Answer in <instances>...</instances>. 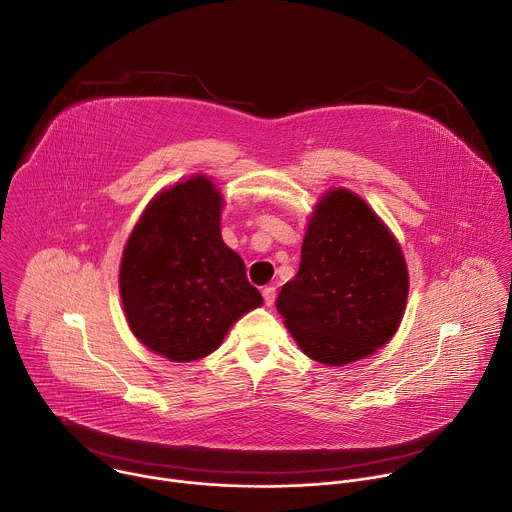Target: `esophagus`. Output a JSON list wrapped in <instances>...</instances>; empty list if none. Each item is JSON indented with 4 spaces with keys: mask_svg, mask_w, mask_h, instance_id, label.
Returning <instances> with one entry per match:
<instances>
[{
    "mask_svg": "<svg viewBox=\"0 0 512 512\" xmlns=\"http://www.w3.org/2000/svg\"><path fill=\"white\" fill-rule=\"evenodd\" d=\"M263 300H265V306H273V302H275V287L273 285L263 287Z\"/></svg>",
    "mask_w": 512,
    "mask_h": 512,
    "instance_id": "34e87169",
    "label": "esophagus"
}]
</instances>
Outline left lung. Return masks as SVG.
I'll list each match as a JSON object with an SVG mask.
<instances>
[{"instance_id":"left-lung-1","label":"left lung","mask_w":512,"mask_h":512,"mask_svg":"<svg viewBox=\"0 0 512 512\" xmlns=\"http://www.w3.org/2000/svg\"><path fill=\"white\" fill-rule=\"evenodd\" d=\"M407 294L399 243L367 202L338 188L316 204L300 271L275 306L304 354L340 367L393 338Z\"/></svg>"}]
</instances>
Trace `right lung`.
<instances>
[{
	"label": "right lung",
	"mask_w": 512,
	"mask_h": 512,
	"mask_svg": "<svg viewBox=\"0 0 512 512\" xmlns=\"http://www.w3.org/2000/svg\"><path fill=\"white\" fill-rule=\"evenodd\" d=\"M223 196L192 176L143 210L123 251L119 291L135 338L172 362L204 358L263 298L221 237Z\"/></svg>",
	"instance_id": "add662e5"
}]
</instances>
